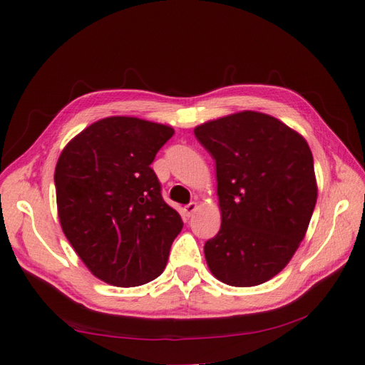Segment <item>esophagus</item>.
<instances>
[{
    "label": "esophagus",
    "mask_w": 365,
    "mask_h": 365,
    "mask_svg": "<svg viewBox=\"0 0 365 365\" xmlns=\"http://www.w3.org/2000/svg\"><path fill=\"white\" fill-rule=\"evenodd\" d=\"M196 210H197V204H196V202H190L188 205H185V208H183L185 216H188V218H190V216H191L192 213H195Z\"/></svg>",
    "instance_id": "1"
}]
</instances>
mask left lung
I'll return each instance as SVG.
<instances>
[{"mask_svg": "<svg viewBox=\"0 0 365 365\" xmlns=\"http://www.w3.org/2000/svg\"><path fill=\"white\" fill-rule=\"evenodd\" d=\"M216 163L221 229L204 246L221 282L254 287L285 268L317 202L312 152L285 123L242 111L195 128Z\"/></svg>", "mask_w": 365, "mask_h": 365, "instance_id": "1", "label": "left lung"}]
</instances>
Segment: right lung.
I'll use <instances>...</instances> for the list:
<instances>
[{"label":"right lung","instance_id":"obj_1","mask_svg":"<svg viewBox=\"0 0 365 365\" xmlns=\"http://www.w3.org/2000/svg\"><path fill=\"white\" fill-rule=\"evenodd\" d=\"M174 130L138 118L94 122L68 143L54 169L58 215L91 273L115 287L153 281L183 222L150 168Z\"/></svg>","mask_w":365,"mask_h":365}]
</instances>
